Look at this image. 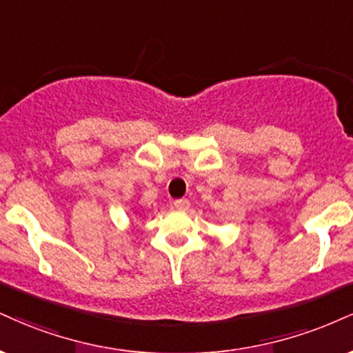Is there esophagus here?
Masks as SVG:
<instances>
[{
  "label": "esophagus",
  "instance_id": "esophagus-1",
  "mask_svg": "<svg viewBox=\"0 0 353 353\" xmlns=\"http://www.w3.org/2000/svg\"><path fill=\"white\" fill-rule=\"evenodd\" d=\"M174 207H176L177 210H188L190 207V202L188 199H177V201H174Z\"/></svg>",
  "mask_w": 353,
  "mask_h": 353
}]
</instances>
